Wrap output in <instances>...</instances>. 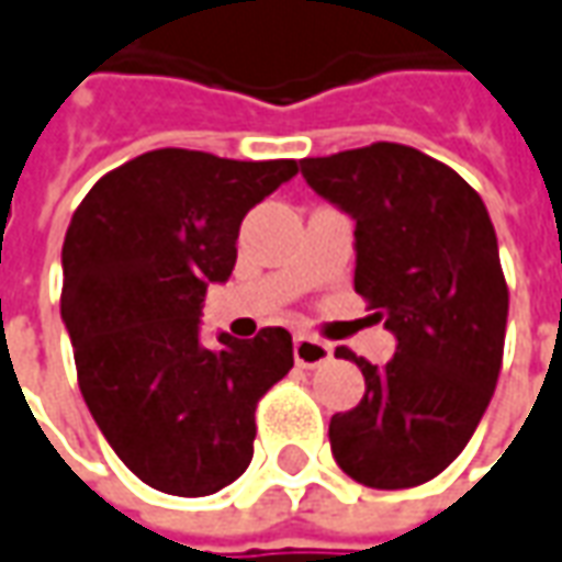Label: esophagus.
<instances>
[{
	"instance_id": "34e87169",
	"label": "esophagus",
	"mask_w": 562,
	"mask_h": 562,
	"mask_svg": "<svg viewBox=\"0 0 562 562\" xmlns=\"http://www.w3.org/2000/svg\"><path fill=\"white\" fill-rule=\"evenodd\" d=\"M331 360V345L326 341H319V338H313V335H304V331H297L295 335V362L301 369H316V366H323V362Z\"/></svg>"
}]
</instances>
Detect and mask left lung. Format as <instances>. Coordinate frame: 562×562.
Wrapping results in <instances>:
<instances>
[{"instance_id": "left-lung-1", "label": "left lung", "mask_w": 562, "mask_h": 562, "mask_svg": "<svg viewBox=\"0 0 562 562\" xmlns=\"http://www.w3.org/2000/svg\"><path fill=\"white\" fill-rule=\"evenodd\" d=\"M301 175L357 221L353 289L396 335L384 366L335 350L366 393L331 415V456L362 486H422L461 456L502 372L507 282L490 212L456 169L391 140L301 159Z\"/></svg>"}]
</instances>
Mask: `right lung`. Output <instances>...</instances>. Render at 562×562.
<instances>
[{"mask_svg": "<svg viewBox=\"0 0 562 562\" xmlns=\"http://www.w3.org/2000/svg\"><path fill=\"white\" fill-rule=\"evenodd\" d=\"M295 175V159L162 147L106 171L72 212L60 316L79 391L122 464L153 490L200 498L249 468L255 409L295 366L292 335H221L209 350L200 307L209 282L233 273L246 212Z\"/></svg>", "mask_w": 562, "mask_h": 562, "instance_id": "1", "label": "right lung"}]
</instances>
